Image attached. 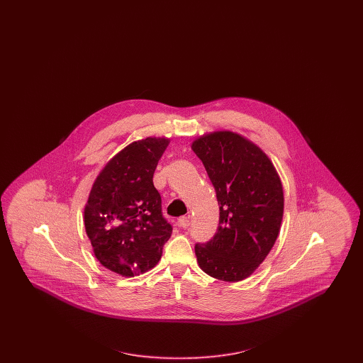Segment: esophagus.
<instances>
[{
  "label": "esophagus",
  "instance_id": "1",
  "mask_svg": "<svg viewBox=\"0 0 363 363\" xmlns=\"http://www.w3.org/2000/svg\"><path fill=\"white\" fill-rule=\"evenodd\" d=\"M189 216H181V218L178 219V225H179V227H182V228H186V227H189Z\"/></svg>",
  "mask_w": 363,
  "mask_h": 363
}]
</instances>
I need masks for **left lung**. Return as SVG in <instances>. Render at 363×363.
<instances>
[{
    "mask_svg": "<svg viewBox=\"0 0 363 363\" xmlns=\"http://www.w3.org/2000/svg\"><path fill=\"white\" fill-rule=\"evenodd\" d=\"M191 150L216 191L219 225L194 252L209 277L240 281L268 256L279 235L284 197L272 162L257 145L233 132L197 138Z\"/></svg>",
    "mask_w": 363,
    "mask_h": 363,
    "instance_id": "obj_1",
    "label": "left lung"
}]
</instances>
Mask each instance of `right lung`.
<instances>
[{"mask_svg":"<svg viewBox=\"0 0 363 363\" xmlns=\"http://www.w3.org/2000/svg\"><path fill=\"white\" fill-rule=\"evenodd\" d=\"M167 145V138H155L129 144L104 166L88 196L84 225L94 255L122 277L154 268L172 237L152 181Z\"/></svg>","mask_w":363,"mask_h":363,"instance_id":"1","label":"right lung"}]
</instances>
